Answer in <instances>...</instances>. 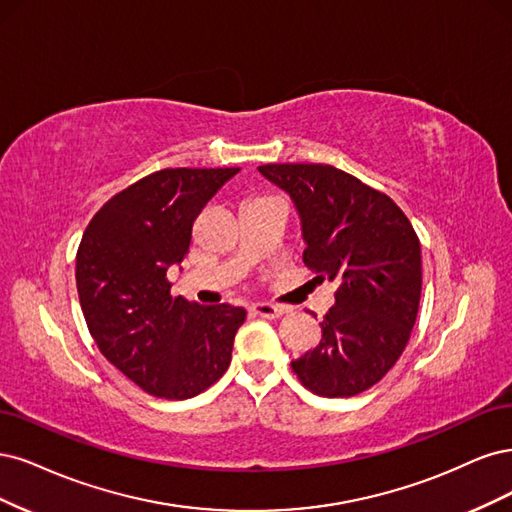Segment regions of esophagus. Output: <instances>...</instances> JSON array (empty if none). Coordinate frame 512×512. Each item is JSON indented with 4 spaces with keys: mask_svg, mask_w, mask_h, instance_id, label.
Returning a JSON list of instances; mask_svg holds the SVG:
<instances>
[{
    "mask_svg": "<svg viewBox=\"0 0 512 512\" xmlns=\"http://www.w3.org/2000/svg\"><path fill=\"white\" fill-rule=\"evenodd\" d=\"M253 312L263 319H280L287 312V308L278 306V304H270V302H257V304H253Z\"/></svg>",
    "mask_w": 512,
    "mask_h": 512,
    "instance_id": "1",
    "label": "esophagus"
}]
</instances>
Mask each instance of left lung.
<instances>
[{
    "label": "left lung",
    "mask_w": 512,
    "mask_h": 512,
    "mask_svg": "<svg viewBox=\"0 0 512 512\" xmlns=\"http://www.w3.org/2000/svg\"><path fill=\"white\" fill-rule=\"evenodd\" d=\"M298 210L304 263L338 280L315 349L291 361L304 387L327 398L370 389L402 355L421 300V246L391 197L323 163L257 168Z\"/></svg>",
    "instance_id": "1"
}]
</instances>
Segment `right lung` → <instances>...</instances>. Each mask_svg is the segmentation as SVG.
<instances>
[{
  "label": "right lung",
  "instance_id": "add662e5",
  "mask_svg": "<svg viewBox=\"0 0 512 512\" xmlns=\"http://www.w3.org/2000/svg\"><path fill=\"white\" fill-rule=\"evenodd\" d=\"M240 168H170L108 200L76 255V287L104 357L146 393L187 400L225 374L246 310L172 298L168 270L193 242V223Z\"/></svg>",
  "mask_w": 512,
  "mask_h": 512
}]
</instances>
